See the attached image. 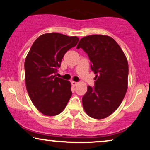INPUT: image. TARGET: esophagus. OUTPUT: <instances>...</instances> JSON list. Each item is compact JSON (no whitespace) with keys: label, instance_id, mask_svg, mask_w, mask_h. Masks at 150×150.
<instances>
[{"label":"esophagus","instance_id":"1","mask_svg":"<svg viewBox=\"0 0 150 150\" xmlns=\"http://www.w3.org/2000/svg\"><path fill=\"white\" fill-rule=\"evenodd\" d=\"M71 85L73 86H77V85H78V83L75 82V81H71Z\"/></svg>","mask_w":150,"mask_h":150}]
</instances>
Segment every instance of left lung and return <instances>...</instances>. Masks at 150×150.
Segmentation results:
<instances>
[{
	"instance_id": "obj_1",
	"label": "left lung",
	"mask_w": 150,
	"mask_h": 150,
	"mask_svg": "<svg viewBox=\"0 0 150 150\" xmlns=\"http://www.w3.org/2000/svg\"><path fill=\"white\" fill-rule=\"evenodd\" d=\"M81 48L91 62L95 86H88L82 98L85 111L95 119H103L117 110L128 87L129 66L125 53L114 39L93 35L81 39Z\"/></svg>"
}]
</instances>
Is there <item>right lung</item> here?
<instances>
[{
	"instance_id": "1",
	"label": "right lung",
	"mask_w": 150,
	"mask_h": 150,
	"mask_svg": "<svg viewBox=\"0 0 150 150\" xmlns=\"http://www.w3.org/2000/svg\"><path fill=\"white\" fill-rule=\"evenodd\" d=\"M78 42L76 36L46 33L34 42L28 53L24 64L26 89L33 104L45 115L60 114L72 95L69 81L56 74L64 55Z\"/></svg>"
}]
</instances>
